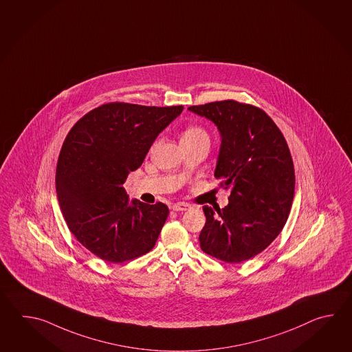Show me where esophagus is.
Masks as SVG:
<instances>
[{
    "mask_svg": "<svg viewBox=\"0 0 352 352\" xmlns=\"http://www.w3.org/2000/svg\"><path fill=\"white\" fill-rule=\"evenodd\" d=\"M191 206L188 205V204H185V202H177V204H173V206H171V209L173 211H186V210L190 209Z\"/></svg>",
    "mask_w": 352,
    "mask_h": 352,
    "instance_id": "1",
    "label": "esophagus"
}]
</instances>
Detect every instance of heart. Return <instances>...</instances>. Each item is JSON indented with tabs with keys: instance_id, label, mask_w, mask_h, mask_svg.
<instances>
[{
	"instance_id": "heart-1",
	"label": "heart",
	"mask_w": 352,
	"mask_h": 352,
	"mask_svg": "<svg viewBox=\"0 0 352 352\" xmlns=\"http://www.w3.org/2000/svg\"><path fill=\"white\" fill-rule=\"evenodd\" d=\"M200 140L209 141V135L206 133V131L204 128L199 127V126L187 127L181 135V142H194V141H200Z\"/></svg>"
}]
</instances>
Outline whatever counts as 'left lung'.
I'll use <instances>...</instances> for the list:
<instances>
[{"label":"left lung","mask_w":352,"mask_h":352,"mask_svg":"<svg viewBox=\"0 0 352 352\" xmlns=\"http://www.w3.org/2000/svg\"><path fill=\"white\" fill-rule=\"evenodd\" d=\"M188 111L215 123L221 146L215 177L230 188L224 209L202 210V252L226 263L259 254L282 232L294 196V167L285 135L254 105L221 100L191 105Z\"/></svg>","instance_id":"obj_1"}]
</instances>
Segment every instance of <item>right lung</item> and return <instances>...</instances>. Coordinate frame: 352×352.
<instances>
[{
    "instance_id": "add662e5",
    "label": "right lung",
    "mask_w": 352,
    "mask_h": 352,
    "mask_svg": "<svg viewBox=\"0 0 352 352\" xmlns=\"http://www.w3.org/2000/svg\"><path fill=\"white\" fill-rule=\"evenodd\" d=\"M182 109L107 103L67 133L55 176L60 209L76 240L105 262L132 261L155 247L168 208L129 201L123 184Z\"/></svg>"
}]
</instances>
